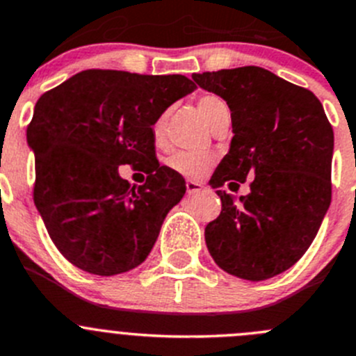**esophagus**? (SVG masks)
<instances>
[{"instance_id": "obj_1", "label": "esophagus", "mask_w": 356, "mask_h": 356, "mask_svg": "<svg viewBox=\"0 0 356 356\" xmlns=\"http://www.w3.org/2000/svg\"><path fill=\"white\" fill-rule=\"evenodd\" d=\"M202 189H204V186H202L198 181H186V191H188L189 197H191V195L200 193Z\"/></svg>"}]
</instances>
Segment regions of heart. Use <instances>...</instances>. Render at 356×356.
<instances>
[{
    "instance_id": "b5f03b06",
    "label": "heart",
    "mask_w": 356,
    "mask_h": 356,
    "mask_svg": "<svg viewBox=\"0 0 356 356\" xmlns=\"http://www.w3.org/2000/svg\"><path fill=\"white\" fill-rule=\"evenodd\" d=\"M197 108L200 112L202 118L205 119L209 126L223 114L228 112V105L223 98H219L218 95H204L197 102ZM167 122H168V112H163L156 118L152 122V140L156 144H163L165 142V133H167ZM216 158L211 152H202V151H174L167 158V165L170 170L175 174L182 175V177L189 179H200L204 177L209 172V168L214 165Z\"/></svg>"
}]
</instances>
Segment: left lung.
I'll list each match as a JSON object with an SVG mask.
<instances>
[{
    "label": "left lung",
    "mask_w": 356,
    "mask_h": 356,
    "mask_svg": "<svg viewBox=\"0 0 356 356\" xmlns=\"http://www.w3.org/2000/svg\"><path fill=\"white\" fill-rule=\"evenodd\" d=\"M193 81L227 102L234 131L209 181L221 198V214L205 227L209 253L241 279L274 277L300 260L330 207L334 131L323 105L260 66L195 73ZM245 178L254 179L252 191L238 202L220 189Z\"/></svg>",
    "instance_id": "obj_1"
}]
</instances>
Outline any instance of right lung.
<instances>
[{
	"instance_id": "obj_1",
	"label": "right lung",
	"mask_w": 356,
	"mask_h": 356,
	"mask_svg": "<svg viewBox=\"0 0 356 356\" xmlns=\"http://www.w3.org/2000/svg\"><path fill=\"white\" fill-rule=\"evenodd\" d=\"M195 88L184 75L84 70L40 96L28 126L33 198L70 264L115 275L151 253L186 193L184 177L156 159L152 122ZM119 164L144 170L145 184L131 188Z\"/></svg>"
}]
</instances>
